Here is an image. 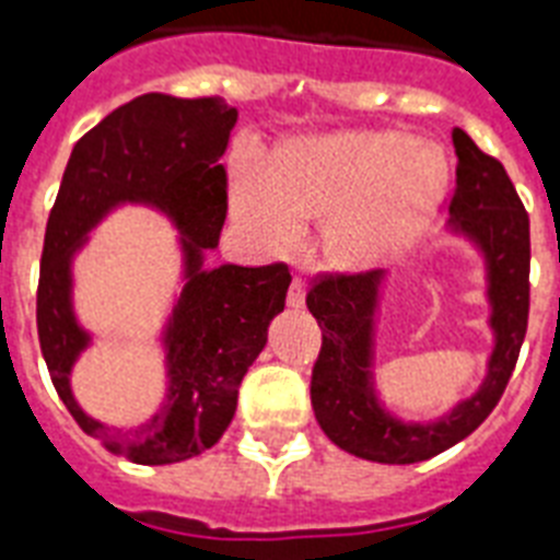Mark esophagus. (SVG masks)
Listing matches in <instances>:
<instances>
[{
	"instance_id": "esophagus-1",
	"label": "esophagus",
	"mask_w": 560,
	"mask_h": 560,
	"mask_svg": "<svg viewBox=\"0 0 560 560\" xmlns=\"http://www.w3.org/2000/svg\"><path fill=\"white\" fill-rule=\"evenodd\" d=\"M288 304H290V307H304V281L302 279L290 281Z\"/></svg>"
}]
</instances>
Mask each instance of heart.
Masks as SVG:
<instances>
[{"label": "heart", "instance_id": "obj_1", "mask_svg": "<svg viewBox=\"0 0 560 560\" xmlns=\"http://www.w3.org/2000/svg\"><path fill=\"white\" fill-rule=\"evenodd\" d=\"M443 152L388 131H336L295 140L272 154L261 189L241 180L235 218L258 238L281 244L293 221L330 218L327 261L368 270L406 247L443 201Z\"/></svg>", "mask_w": 560, "mask_h": 560}]
</instances>
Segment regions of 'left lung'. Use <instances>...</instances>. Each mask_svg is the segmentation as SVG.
Instances as JSON below:
<instances>
[{
    "instance_id": "obj_1",
    "label": "left lung",
    "mask_w": 560,
    "mask_h": 560,
    "mask_svg": "<svg viewBox=\"0 0 560 560\" xmlns=\"http://www.w3.org/2000/svg\"><path fill=\"white\" fill-rule=\"evenodd\" d=\"M457 186L448 233L480 253L494 345L483 383L438 420H402L376 390V316L385 270L325 276L307 293L322 327L313 365L311 402L322 431L342 452L374 463H420L460 443L492 413L515 371L529 319V215L501 163L475 147L463 129L452 131Z\"/></svg>"
}]
</instances>
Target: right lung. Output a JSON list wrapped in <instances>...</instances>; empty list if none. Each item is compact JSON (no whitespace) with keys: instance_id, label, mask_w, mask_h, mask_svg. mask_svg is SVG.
<instances>
[{"instance_id":"right-lung-1","label":"right lung","mask_w":560,"mask_h":560,"mask_svg":"<svg viewBox=\"0 0 560 560\" xmlns=\"http://www.w3.org/2000/svg\"><path fill=\"white\" fill-rule=\"evenodd\" d=\"M235 120L221 97L143 94L115 108L77 140L45 226L36 330L51 383L85 434L140 466L189 460L221 440L241 380L284 311L288 265L207 267L226 218L221 158ZM126 202L158 208L176 224L185 284L162 331L167 397L129 432L89 418L70 390V371L90 343L73 313V258L90 230Z\"/></svg>"}]
</instances>
